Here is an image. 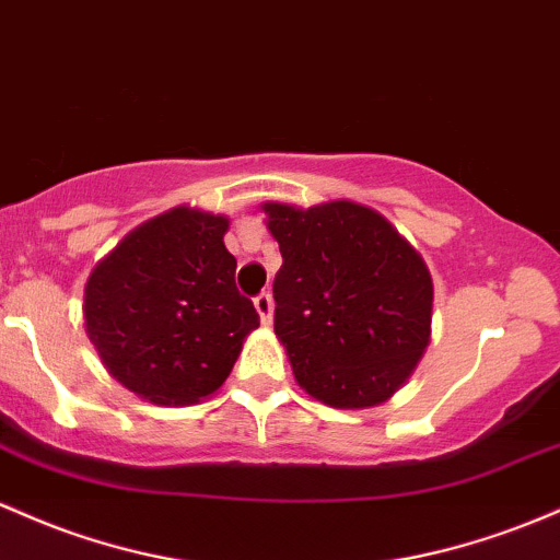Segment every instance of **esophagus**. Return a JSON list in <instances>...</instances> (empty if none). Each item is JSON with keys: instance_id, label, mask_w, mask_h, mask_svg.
<instances>
[{"instance_id": "1", "label": "esophagus", "mask_w": 560, "mask_h": 560, "mask_svg": "<svg viewBox=\"0 0 560 560\" xmlns=\"http://www.w3.org/2000/svg\"><path fill=\"white\" fill-rule=\"evenodd\" d=\"M255 308L260 313V322L262 324H270V318H273V298H270L268 292H260L255 298Z\"/></svg>"}]
</instances>
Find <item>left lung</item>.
<instances>
[{
  "mask_svg": "<svg viewBox=\"0 0 560 560\" xmlns=\"http://www.w3.org/2000/svg\"><path fill=\"white\" fill-rule=\"evenodd\" d=\"M279 242L273 331L298 383L340 409L383 404L430 342L433 281L383 214L353 201L266 205Z\"/></svg>",
  "mask_w": 560,
  "mask_h": 560,
  "instance_id": "8db88e82",
  "label": "left lung"
}]
</instances>
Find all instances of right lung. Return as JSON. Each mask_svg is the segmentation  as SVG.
I'll use <instances>...</instances> for the list:
<instances>
[{
  "mask_svg": "<svg viewBox=\"0 0 560 560\" xmlns=\"http://www.w3.org/2000/svg\"><path fill=\"white\" fill-rule=\"evenodd\" d=\"M229 220L177 207L132 231L92 270L84 322L106 370L153 404H194L225 383L260 327L236 290Z\"/></svg>",
  "mask_w": 560,
  "mask_h": 560,
  "instance_id": "1",
  "label": "right lung"
}]
</instances>
